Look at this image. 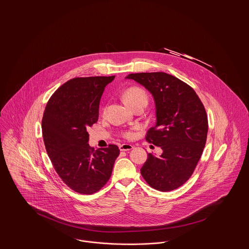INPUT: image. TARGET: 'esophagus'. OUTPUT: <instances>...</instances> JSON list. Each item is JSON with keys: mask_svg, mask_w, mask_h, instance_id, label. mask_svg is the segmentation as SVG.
Listing matches in <instances>:
<instances>
[{"mask_svg": "<svg viewBox=\"0 0 249 249\" xmlns=\"http://www.w3.org/2000/svg\"><path fill=\"white\" fill-rule=\"evenodd\" d=\"M132 148H133V146L130 143H122L119 145V149L121 151H128V150H131Z\"/></svg>", "mask_w": 249, "mask_h": 249, "instance_id": "1", "label": "esophagus"}]
</instances>
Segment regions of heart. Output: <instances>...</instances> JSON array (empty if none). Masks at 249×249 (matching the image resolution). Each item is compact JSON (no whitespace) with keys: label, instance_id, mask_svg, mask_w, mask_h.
Wrapping results in <instances>:
<instances>
[{"label":"heart","instance_id":"heart-1","mask_svg":"<svg viewBox=\"0 0 249 249\" xmlns=\"http://www.w3.org/2000/svg\"><path fill=\"white\" fill-rule=\"evenodd\" d=\"M123 100L126 105L133 108L137 106H146L148 102V97L146 92L138 87H130L125 90L123 93ZM131 135L130 131H125L124 136L130 137Z\"/></svg>","mask_w":249,"mask_h":249}]
</instances>
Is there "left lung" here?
I'll return each mask as SVG.
<instances>
[{
    "label": "left lung",
    "instance_id": "1",
    "mask_svg": "<svg viewBox=\"0 0 249 249\" xmlns=\"http://www.w3.org/2000/svg\"><path fill=\"white\" fill-rule=\"evenodd\" d=\"M127 78L153 96L157 122L145 140L162 149L160 157L147 155L141 175L155 190H176L190 179L201 159L208 131L206 111L194 89L174 75L139 72Z\"/></svg>",
    "mask_w": 249,
    "mask_h": 249
}]
</instances>
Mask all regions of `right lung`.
I'll list each match as a JSON object with an SVG mask.
<instances>
[{"label":"right lung","instance_id":"obj_1","mask_svg":"<svg viewBox=\"0 0 249 249\" xmlns=\"http://www.w3.org/2000/svg\"><path fill=\"white\" fill-rule=\"evenodd\" d=\"M113 76L75 77L60 86L48 100L42 132L48 157L61 180L80 194H93L111 177L119 146L94 150L88 128L98 121L99 105Z\"/></svg>","mask_w":249,"mask_h":249}]
</instances>
